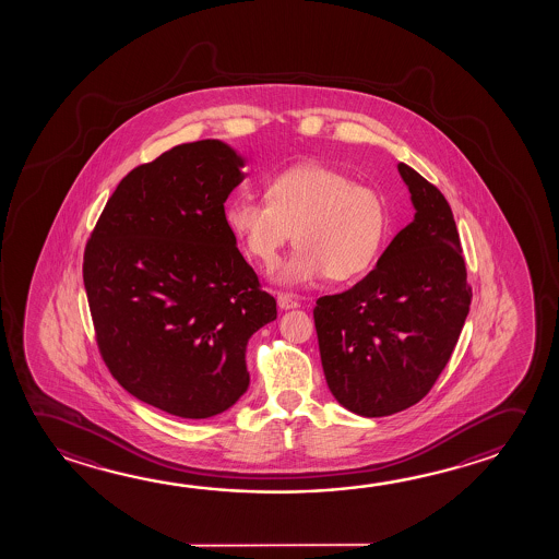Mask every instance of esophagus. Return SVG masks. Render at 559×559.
I'll list each match as a JSON object with an SVG mask.
<instances>
[{
	"instance_id": "1",
	"label": "esophagus",
	"mask_w": 559,
	"mask_h": 559,
	"mask_svg": "<svg viewBox=\"0 0 559 559\" xmlns=\"http://www.w3.org/2000/svg\"><path fill=\"white\" fill-rule=\"evenodd\" d=\"M277 305H280V309L284 310L297 309L299 301L295 299V295H292V293H277Z\"/></svg>"
}]
</instances>
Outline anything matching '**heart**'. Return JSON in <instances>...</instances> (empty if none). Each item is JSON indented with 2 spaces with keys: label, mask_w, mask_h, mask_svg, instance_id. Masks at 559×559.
<instances>
[{
  "label": "heart",
  "mask_w": 559,
  "mask_h": 559,
  "mask_svg": "<svg viewBox=\"0 0 559 559\" xmlns=\"http://www.w3.org/2000/svg\"><path fill=\"white\" fill-rule=\"evenodd\" d=\"M264 195L230 198L225 225L264 266H274L295 237L299 247L275 270L280 284H310L326 274L349 282L381 254L389 235L386 202L379 190L354 182L346 173L301 163L267 178Z\"/></svg>",
  "instance_id": "1"
}]
</instances>
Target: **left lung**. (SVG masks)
<instances>
[{"label":"left lung","instance_id":"obj_1","mask_svg":"<svg viewBox=\"0 0 559 559\" xmlns=\"http://www.w3.org/2000/svg\"><path fill=\"white\" fill-rule=\"evenodd\" d=\"M414 222L400 230L359 284L324 295L312 310L334 399L357 416L417 404L451 359L472 287L461 237L439 188L400 163Z\"/></svg>","mask_w":559,"mask_h":559}]
</instances>
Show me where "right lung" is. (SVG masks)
I'll return each mask as SVG.
<instances>
[{"label": "right lung", "mask_w": 559, "mask_h": 559, "mask_svg": "<svg viewBox=\"0 0 559 559\" xmlns=\"http://www.w3.org/2000/svg\"><path fill=\"white\" fill-rule=\"evenodd\" d=\"M245 159L219 140L182 143L128 173L83 257V284L108 371L170 416L205 419L249 389L247 344L277 317L225 200Z\"/></svg>", "instance_id": "obj_1"}]
</instances>
